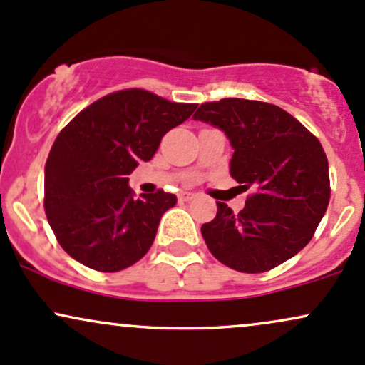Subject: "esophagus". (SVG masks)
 <instances>
[{"mask_svg":"<svg viewBox=\"0 0 365 365\" xmlns=\"http://www.w3.org/2000/svg\"><path fill=\"white\" fill-rule=\"evenodd\" d=\"M195 194L194 192H182V194L178 195V200H182V202H188V200H192V199H195Z\"/></svg>","mask_w":365,"mask_h":365,"instance_id":"obj_1","label":"esophagus"}]
</instances>
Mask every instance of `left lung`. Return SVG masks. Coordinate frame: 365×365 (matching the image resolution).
Listing matches in <instances>:
<instances>
[{"instance_id":"1","label":"left lung","mask_w":365,"mask_h":365,"mask_svg":"<svg viewBox=\"0 0 365 365\" xmlns=\"http://www.w3.org/2000/svg\"><path fill=\"white\" fill-rule=\"evenodd\" d=\"M194 120L225 132L230 175L254 192L240 212L217 202L216 217L200 228L211 254L240 273H264L299 254L329 202L321 142L290 113L249 99L200 104Z\"/></svg>"}]
</instances>
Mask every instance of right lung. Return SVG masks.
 <instances>
[{"instance_id": "right-lung-1", "label": "right lung", "mask_w": 365, "mask_h": 365, "mask_svg": "<svg viewBox=\"0 0 365 365\" xmlns=\"http://www.w3.org/2000/svg\"><path fill=\"white\" fill-rule=\"evenodd\" d=\"M195 108L142 89L118 91L61 130L46 161L44 209L70 257L103 273L144 257L177 197L158 190L133 199L127 175L150 161L163 135Z\"/></svg>"}]
</instances>
